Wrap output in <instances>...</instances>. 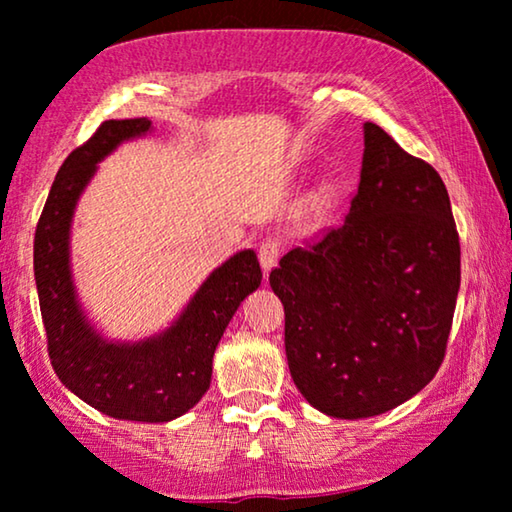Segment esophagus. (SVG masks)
<instances>
[{"instance_id":"34e87169","label":"esophagus","mask_w":512,"mask_h":512,"mask_svg":"<svg viewBox=\"0 0 512 512\" xmlns=\"http://www.w3.org/2000/svg\"><path fill=\"white\" fill-rule=\"evenodd\" d=\"M278 255H281V241H278L276 236L264 238V241L260 243V248H257V257H260V264L264 271H269L271 267H274Z\"/></svg>"}]
</instances>
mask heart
Here are the masks:
<instances>
[{"instance_id":"heart-1","label":"heart","mask_w":512,"mask_h":512,"mask_svg":"<svg viewBox=\"0 0 512 512\" xmlns=\"http://www.w3.org/2000/svg\"><path fill=\"white\" fill-rule=\"evenodd\" d=\"M325 199H327V194H325Z\"/></svg>"}]
</instances>
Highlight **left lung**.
Here are the masks:
<instances>
[{
  "label": "left lung",
  "mask_w": 512,
  "mask_h": 512,
  "mask_svg": "<svg viewBox=\"0 0 512 512\" xmlns=\"http://www.w3.org/2000/svg\"><path fill=\"white\" fill-rule=\"evenodd\" d=\"M337 227L295 248L269 283L285 309L292 381L327 417L403 405L440 370L461 283L445 182L377 124Z\"/></svg>",
  "instance_id": "left-lung-1"
}]
</instances>
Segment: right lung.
I'll list each match as a JSON object with an SVG mask.
<instances>
[{"label": "right lung", "instance_id": "obj_1", "mask_svg": "<svg viewBox=\"0 0 512 512\" xmlns=\"http://www.w3.org/2000/svg\"><path fill=\"white\" fill-rule=\"evenodd\" d=\"M152 131V121L109 119L60 166L34 231V281L58 379L114 419L170 421L192 410L210 386L213 356L238 304L260 288L262 269L241 250L210 274L180 318L145 342H107L81 311L70 271L74 208L98 161L121 142Z\"/></svg>", "mask_w": 512, "mask_h": 512}]
</instances>
